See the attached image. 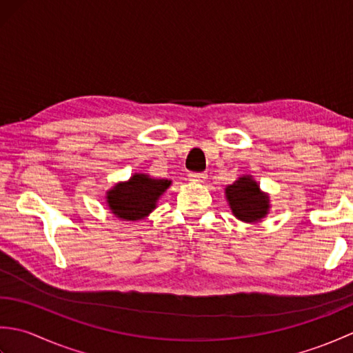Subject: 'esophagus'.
Instances as JSON below:
<instances>
[{"mask_svg":"<svg viewBox=\"0 0 353 353\" xmlns=\"http://www.w3.org/2000/svg\"><path fill=\"white\" fill-rule=\"evenodd\" d=\"M206 174L205 172H190V181H192V182H199V183H201V182H205L206 181Z\"/></svg>","mask_w":353,"mask_h":353,"instance_id":"1","label":"esophagus"}]
</instances>
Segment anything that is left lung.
Segmentation results:
<instances>
[{
  "label": "left lung",
  "mask_w": 353,
  "mask_h": 353,
  "mask_svg": "<svg viewBox=\"0 0 353 353\" xmlns=\"http://www.w3.org/2000/svg\"><path fill=\"white\" fill-rule=\"evenodd\" d=\"M226 196L232 212L239 220L252 223L267 215L268 197L259 191L258 183L250 176L239 177L234 185L228 186Z\"/></svg>",
  "instance_id": "8db88e82"
}]
</instances>
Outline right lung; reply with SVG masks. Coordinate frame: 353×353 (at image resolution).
Listing matches in <instances>:
<instances>
[{"mask_svg": "<svg viewBox=\"0 0 353 353\" xmlns=\"http://www.w3.org/2000/svg\"><path fill=\"white\" fill-rule=\"evenodd\" d=\"M171 185L167 179H152L134 174L129 182L118 183L108 192V203L118 219L134 221L147 216L156 208V201Z\"/></svg>", "mask_w": 353, "mask_h": 353, "instance_id": "obj_1", "label": "right lung"}]
</instances>
